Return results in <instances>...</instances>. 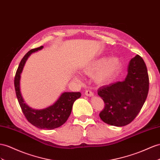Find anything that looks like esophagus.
<instances>
[{"mask_svg": "<svg viewBox=\"0 0 160 160\" xmlns=\"http://www.w3.org/2000/svg\"><path fill=\"white\" fill-rule=\"evenodd\" d=\"M85 95L88 96V97H92L94 95V93L91 91H90V90H86Z\"/></svg>", "mask_w": 160, "mask_h": 160, "instance_id": "obj_1", "label": "esophagus"}]
</instances>
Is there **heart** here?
Listing matches in <instances>:
<instances>
[{"label":"heart","mask_w":160,"mask_h":160,"mask_svg":"<svg viewBox=\"0 0 160 160\" xmlns=\"http://www.w3.org/2000/svg\"><path fill=\"white\" fill-rule=\"evenodd\" d=\"M122 61L118 57H101L88 63L83 72L88 76L95 73L94 78L97 84H104L111 80L121 68Z\"/></svg>","instance_id":"1"}]
</instances>
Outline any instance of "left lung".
<instances>
[{"mask_svg":"<svg viewBox=\"0 0 160 160\" xmlns=\"http://www.w3.org/2000/svg\"><path fill=\"white\" fill-rule=\"evenodd\" d=\"M149 76L142 58L137 55L128 66L124 80L101 87L98 95L105 103L99 113L105 123L115 126L130 124L140 112L149 91Z\"/></svg>","mask_w":160,"mask_h":160,"instance_id":"8db88e82","label":"left lung"}]
</instances>
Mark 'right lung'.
<instances>
[{"label": "right lung", "instance_id": "obj_1", "mask_svg": "<svg viewBox=\"0 0 160 160\" xmlns=\"http://www.w3.org/2000/svg\"><path fill=\"white\" fill-rule=\"evenodd\" d=\"M42 48L43 47L41 46L32 49L23 57L15 73L14 84L19 105L28 121L38 128L52 130L63 125L67 121L71 114L73 103L81 97V93L65 92L61 94L55 103L42 109H32L25 103L20 91L21 73L28 57L33 52L41 50Z\"/></svg>", "mask_w": 160, "mask_h": 160}]
</instances>
